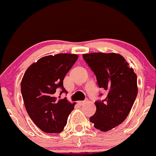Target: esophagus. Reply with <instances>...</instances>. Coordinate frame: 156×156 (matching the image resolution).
I'll use <instances>...</instances> for the list:
<instances>
[{
	"instance_id": "1",
	"label": "esophagus",
	"mask_w": 156,
	"mask_h": 156,
	"mask_svg": "<svg viewBox=\"0 0 156 156\" xmlns=\"http://www.w3.org/2000/svg\"><path fill=\"white\" fill-rule=\"evenodd\" d=\"M86 102V101H79L78 103L80 105H84Z\"/></svg>"
}]
</instances>
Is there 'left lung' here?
<instances>
[{"label": "left lung", "mask_w": 156, "mask_h": 156, "mask_svg": "<svg viewBox=\"0 0 156 156\" xmlns=\"http://www.w3.org/2000/svg\"><path fill=\"white\" fill-rule=\"evenodd\" d=\"M83 58L96 76L98 86L108 92L106 98L95 102L96 112L89 120L98 130L108 131L130 113L138 92L136 74L119 54L98 52Z\"/></svg>", "instance_id": "left-lung-1"}]
</instances>
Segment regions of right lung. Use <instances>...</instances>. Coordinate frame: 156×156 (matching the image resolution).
I'll use <instances>...</instances> for the list:
<instances>
[{"label": "right lung", "instance_id": "obj_1", "mask_svg": "<svg viewBox=\"0 0 156 156\" xmlns=\"http://www.w3.org/2000/svg\"><path fill=\"white\" fill-rule=\"evenodd\" d=\"M77 59L78 55L73 54L48 55L33 63L24 73L21 93L26 112L44 132H61L74 108L76 103L69 102L66 98L58 99L56 95L58 89L60 95L67 92L63 81Z\"/></svg>", "mask_w": 156, "mask_h": 156}]
</instances>
